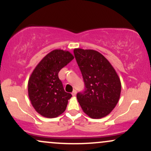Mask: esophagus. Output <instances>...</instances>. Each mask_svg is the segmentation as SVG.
<instances>
[{
  "instance_id": "1",
  "label": "esophagus",
  "mask_w": 151,
  "mask_h": 151,
  "mask_svg": "<svg viewBox=\"0 0 151 151\" xmlns=\"http://www.w3.org/2000/svg\"><path fill=\"white\" fill-rule=\"evenodd\" d=\"M76 93H77V91H76V90H73V91H72V96H74L76 95Z\"/></svg>"
}]
</instances>
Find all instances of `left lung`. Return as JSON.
Listing matches in <instances>:
<instances>
[{"label": "left lung", "mask_w": 151, "mask_h": 151, "mask_svg": "<svg viewBox=\"0 0 151 151\" xmlns=\"http://www.w3.org/2000/svg\"><path fill=\"white\" fill-rule=\"evenodd\" d=\"M74 55L84 83V89L77 94L81 109L92 119L106 116L120 97L119 76L108 60L97 51L75 49Z\"/></svg>", "instance_id": "obj_1"}]
</instances>
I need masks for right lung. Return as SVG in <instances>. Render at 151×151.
<instances>
[{
  "mask_svg": "<svg viewBox=\"0 0 151 151\" xmlns=\"http://www.w3.org/2000/svg\"><path fill=\"white\" fill-rule=\"evenodd\" d=\"M74 59L68 51L55 50L46 55L35 67L28 81V95L37 113L55 118L67 108L72 97L66 92L58 73Z\"/></svg>",
  "mask_w": 151,
  "mask_h": 151,
  "instance_id": "1",
  "label": "right lung"
}]
</instances>
